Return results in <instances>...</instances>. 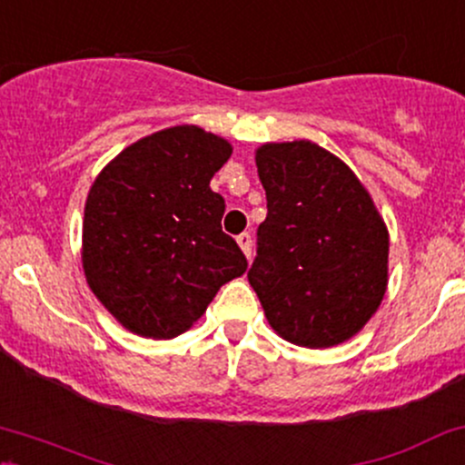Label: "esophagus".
<instances>
[{
    "instance_id": "1",
    "label": "esophagus",
    "mask_w": 465,
    "mask_h": 465,
    "mask_svg": "<svg viewBox=\"0 0 465 465\" xmlns=\"http://www.w3.org/2000/svg\"><path fill=\"white\" fill-rule=\"evenodd\" d=\"M238 241V244H241V249L244 252V256L247 258H252V247H253V241H252V233L249 232H242L241 236L236 238Z\"/></svg>"
}]
</instances>
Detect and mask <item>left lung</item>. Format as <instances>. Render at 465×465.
Wrapping results in <instances>:
<instances>
[{
  "label": "left lung",
  "mask_w": 465,
  "mask_h": 465,
  "mask_svg": "<svg viewBox=\"0 0 465 465\" xmlns=\"http://www.w3.org/2000/svg\"><path fill=\"white\" fill-rule=\"evenodd\" d=\"M267 218L247 278L291 344L326 349L353 338L389 282V232L369 192L311 141L256 152Z\"/></svg>",
  "instance_id": "left-lung-1"
}]
</instances>
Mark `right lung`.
<instances>
[{
    "label": "right lung",
    "instance_id": "obj_1",
    "mask_svg": "<svg viewBox=\"0 0 465 465\" xmlns=\"http://www.w3.org/2000/svg\"><path fill=\"white\" fill-rule=\"evenodd\" d=\"M232 145L196 125L125 147L96 176L84 216V272L132 333L170 340L205 313L247 258L223 232L224 198L209 181Z\"/></svg>",
    "mask_w": 465,
    "mask_h": 465
}]
</instances>
